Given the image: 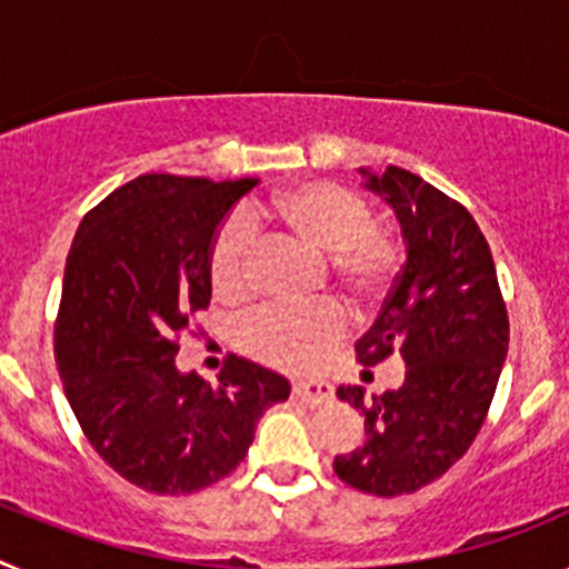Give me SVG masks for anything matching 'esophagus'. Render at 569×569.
I'll list each match as a JSON object with an SVG mask.
<instances>
[{"mask_svg":"<svg viewBox=\"0 0 569 569\" xmlns=\"http://www.w3.org/2000/svg\"><path fill=\"white\" fill-rule=\"evenodd\" d=\"M293 393L296 399H301L305 405L319 407V405H328V401L333 399V385H330V381L305 379V381H296Z\"/></svg>","mask_w":569,"mask_h":569,"instance_id":"esophagus-1","label":"esophagus"}]
</instances>
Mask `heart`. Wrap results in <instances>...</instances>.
I'll list each match as a JSON object with an SVG mask.
<instances>
[{
    "instance_id": "obj_1",
    "label": "heart",
    "mask_w": 569,
    "mask_h": 569,
    "mask_svg": "<svg viewBox=\"0 0 569 569\" xmlns=\"http://www.w3.org/2000/svg\"><path fill=\"white\" fill-rule=\"evenodd\" d=\"M250 216L256 222L281 224L321 253H330L333 279L361 301L381 299L401 270L399 241L376 228L370 204L341 184H296L256 202ZM253 250L256 230L248 216H228L213 233L208 253L216 293L224 299L248 296ZM345 310L333 301L310 308L264 305L239 321V345L264 365L310 370L345 336Z\"/></svg>"
}]
</instances>
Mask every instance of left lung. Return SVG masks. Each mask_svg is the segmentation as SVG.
Listing matches in <instances>:
<instances>
[{
    "mask_svg": "<svg viewBox=\"0 0 569 569\" xmlns=\"http://www.w3.org/2000/svg\"><path fill=\"white\" fill-rule=\"evenodd\" d=\"M361 173L399 216L407 261L356 356L365 379L390 356L407 370L399 390L373 399L361 387L336 390L365 416V445L336 456L333 470L393 499L441 479L470 450L496 396L510 319L490 244L465 204L410 170Z\"/></svg>",
    "mask_w": 569,
    "mask_h": 569,
    "instance_id": "obj_1",
    "label": "left lung"
}]
</instances>
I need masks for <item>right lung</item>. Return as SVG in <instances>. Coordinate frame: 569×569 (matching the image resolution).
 Wrapping results in <instances>:
<instances>
[{
  "label": "right lung",
  "mask_w": 569,
  "mask_h": 569,
  "mask_svg": "<svg viewBox=\"0 0 569 569\" xmlns=\"http://www.w3.org/2000/svg\"><path fill=\"white\" fill-rule=\"evenodd\" d=\"M256 179L144 173L88 210L64 261L53 353L84 439L156 496L222 481L284 376L230 356L219 381L179 373V336L210 305L216 228Z\"/></svg>",
  "instance_id": "obj_1"
}]
</instances>
